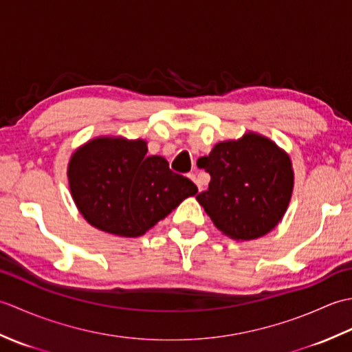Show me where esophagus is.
<instances>
[{"instance_id": "esophagus-1", "label": "esophagus", "mask_w": 352, "mask_h": 352, "mask_svg": "<svg viewBox=\"0 0 352 352\" xmlns=\"http://www.w3.org/2000/svg\"><path fill=\"white\" fill-rule=\"evenodd\" d=\"M189 178H190V180H192L193 183H195V184L198 186V189H199V190L203 189V183H201L199 178H198L195 174H193V172H192V174H189Z\"/></svg>"}]
</instances>
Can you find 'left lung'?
<instances>
[{
	"label": "left lung",
	"instance_id": "left-lung-1",
	"mask_svg": "<svg viewBox=\"0 0 352 352\" xmlns=\"http://www.w3.org/2000/svg\"><path fill=\"white\" fill-rule=\"evenodd\" d=\"M197 164L210 174L208 189L197 199L223 234L251 241L281 221L294 189V170L274 142L248 133L241 140L214 145Z\"/></svg>",
	"mask_w": 352,
	"mask_h": 352
}]
</instances>
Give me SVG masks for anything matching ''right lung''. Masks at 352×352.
I'll return each instance as SVG.
<instances>
[{"mask_svg":"<svg viewBox=\"0 0 352 352\" xmlns=\"http://www.w3.org/2000/svg\"><path fill=\"white\" fill-rule=\"evenodd\" d=\"M146 142L100 138L72 155L69 188L78 210L106 233L138 237L174 210L198 188L148 155Z\"/></svg>","mask_w":352,"mask_h":352,"instance_id":"obj_1","label":"right lung"}]
</instances>
